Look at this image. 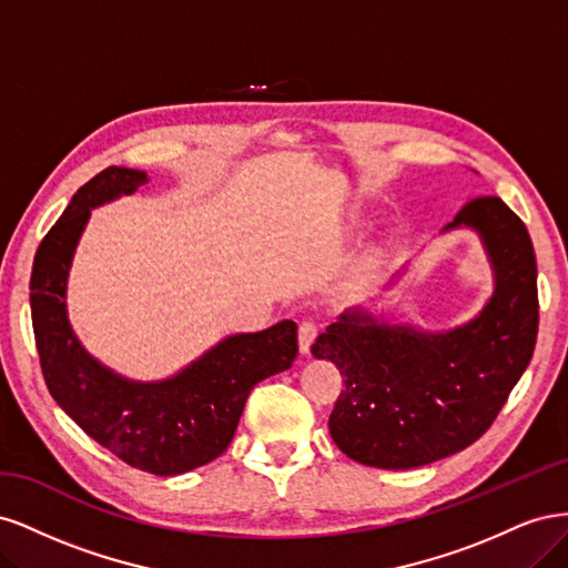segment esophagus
<instances>
[{"instance_id": "esophagus-1", "label": "esophagus", "mask_w": 568, "mask_h": 568, "mask_svg": "<svg viewBox=\"0 0 568 568\" xmlns=\"http://www.w3.org/2000/svg\"><path fill=\"white\" fill-rule=\"evenodd\" d=\"M315 336H317L315 322H301V326H298V351H301V355L311 353Z\"/></svg>"}]
</instances>
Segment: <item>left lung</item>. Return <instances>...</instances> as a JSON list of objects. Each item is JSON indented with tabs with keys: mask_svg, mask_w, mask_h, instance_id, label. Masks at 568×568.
<instances>
[{
	"mask_svg": "<svg viewBox=\"0 0 568 568\" xmlns=\"http://www.w3.org/2000/svg\"><path fill=\"white\" fill-rule=\"evenodd\" d=\"M457 230L478 236L493 272V294L471 320L424 329L372 298L343 311L311 348L346 384L329 434L343 455L367 467L412 469L464 450L486 434L532 357L538 267L526 225L503 199L484 196L440 234Z\"/></svg>",
	"mask_w": 568,
	"mask_h": 568,
	"instance_id": "left-lung-1",
	"label": "left lung"
}]
</instances>
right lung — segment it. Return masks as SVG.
<instances>
[{
	"mask_svg": "<svg viewBox=\"0 0 568 568\" xmlns=\"http://www.w3.org/2000/svg\"><path fill=\"white\" fill-rule=\"evenodd\" d=\"M144 170L111 165L78 189L36 253L30 313L47 388L84 434L130 467L186 474L227 450L248 393L298 355L296 322L227 334L165 379L140 382L101 363L68 317V280L92 211L140 192Z\"/></svg>",
	"mask_w": 568,
	"mask_h": 568,
	"instance_id": "right-lung-1",
	"label": "right lung"
}]
</instances>
